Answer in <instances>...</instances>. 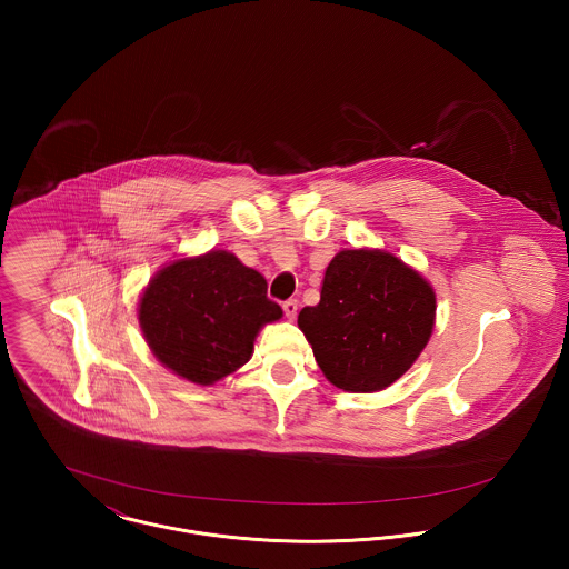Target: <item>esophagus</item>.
<instances>
[{
	"instance_id": "esophagus-1",
	"label": "esophagus",
	"mask_w": 569,
	"mask_h": 569,
	"mask_svg": "<svg viewBox=\"0 0 569 569\" xmlns=\"http://www.w3.org/2000/svg\"><path fill=\"white\" fill-rule=\"evenodd\" d=\"M298 307H300V302H298L296 298H289V300H284V302H282V311H284V316H287L289 320H296V316H298Z\"/></svg>"
}]
</instances>
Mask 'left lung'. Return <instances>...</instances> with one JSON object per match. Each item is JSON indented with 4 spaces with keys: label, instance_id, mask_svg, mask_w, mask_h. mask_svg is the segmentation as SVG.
Listing matches in <instances>:
<instances>
[{
    "label": "left lung",
    "instance_id": "8db88e82",
    "mask_svg": "<svg viewBox=\"0 0 569 569\" xmlns=\"http://www.w3.org/2000/svg\"><path fill=\"white\" fill-rule=\"evenodd\" d=\"M436 296L397 256L343 249L326 267L318 307H305L307 335L326 379L348 392H377L406 375L431 337Z\"/></svg>",
    "mask_w": 569,
    "mask_h": 569
}]
</instances>
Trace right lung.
Segmentation results:
<instances>
[{"instance_id":"add662e5","label":"right lung","mask_w":569,"mask_h":569,"mask_svg":"<svg viewBox=\"0 0 569 569\" xmlns=\"http://www.w3.org/2000/svg\"><path fill=\"white\" fill-rule=\"evenodd\" d=\"M280 318L264 278L228 251L174 260L140 300V326L153 355L199 386L241 368L260 326Z\"/></svg>"}]
</instances>
